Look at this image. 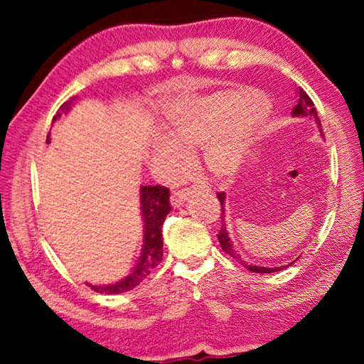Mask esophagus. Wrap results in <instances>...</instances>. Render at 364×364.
<instances>
[{
	"label": "esophagus",
	"instance_id": "34e87169",
	"mask_svg": "<svg viewBox=\"0 0 364 364\" xmlns=\"http://www.w3.org/2000/svg\"><path fill=\"white\" fill-rule=\"evenodd\" d=\"M191 196H192V192L188 191V188H182V191L172 192V196H171L172 207H173V208L182 207L183 203H186V202L188 200V198H191Z\"/></svg>",
	"mask_w": 364,
	"mask_h": 364
}]
</instances>
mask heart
<instances>
[{
  "label": "heart",
  "mask_w": 364,
  "mask_h": 364,
  "mask_svg": "<svg viewBox=\"0 0 364 364\" xmlns=\"http://www.w3.org/2000/svg\"><path fill=\"white\" fill-rule=\"evenodd\" d=\"M265 99L257 92L225 91L172 104L164 116L166 137L152 144V162L172 172L187 162L178 146L202 147L205 167L217 177L240 171L255 141Z\"/></svg>",
  "instance_id": "b5f03b06"
}]
</instances>
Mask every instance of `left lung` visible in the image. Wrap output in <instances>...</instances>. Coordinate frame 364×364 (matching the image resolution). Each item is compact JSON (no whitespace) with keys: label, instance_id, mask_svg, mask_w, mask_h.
Segmentation results:
<instances>
[{"label":"left lung","instance_id":"8db88e82","mask_svg":"<svg viewBox=\"0 0 364 364\" xmlns=\"http://www.w3.org/2000/svg\"><path fill=\"white\" fill-rule=\"evenodd\" d=\"M296 96H298V99H296L295 107H293V111H291V116L315 119L316 124H318V127H320L321 137H323V129H321V124H320V117H318L316 109H315V106H313V101H311L310 97H308V94L303 91L301 87H298ZM217 197H218V200H220V207H222V217H220L222 218V228H220V232H218V235H217L218 242H220L222 250L225 252L227 255H230L233 260H237L238 263H242V265L245 267L247 270H250V272H255V273H273V272L283 270V268H285V267H272V268L270 267H257V265H252V263H248V262L243 260L240 253H237L235 248H233V243L230 240V235H228V230H227V227H225V192L217 193ZM290 265H291V263H290ZM290 265H287V267H290Z\"/></svg>","mask_w":364,"mask_h":364}]
</instances>
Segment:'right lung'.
Instances as JSON below:
<instances>
[{"mask_svg":"<svg viewBox=\"0 0 364 364\" xmlns=\"http://www.w3.org/2000/svg\"><path fill=\"white\" fill-rule=\"evenodd\" d=\"M73 101L64 102L56 116L53 117V122H56L63 114H68L73 106ZM49 144V134L48 141ZM171 212V203H168V188L161 186H141V215L144 223V238H142V252L141 257L132 268V272L122 280L111 285H91L94 291L107 293V295H119V293L129 291L136 288L139 283L151 275L159 263L162 262V225L166 220L167 213Z\"/></svg>","mask_w":364,"mask_h":364,"instance_id":"right-lung-1","label":"right lung"}]
</instances>
